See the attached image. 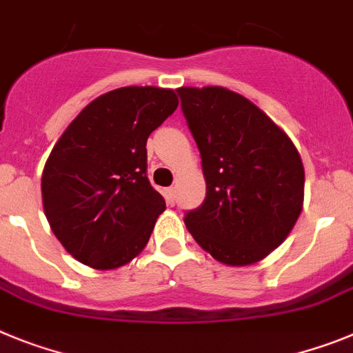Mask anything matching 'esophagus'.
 <instances>
[{"instance_id":"obj_1","label":"esophagus","mask_w":353,"mask_h":353,"mask_svg":"<svg viewBox=\"0 0 353 353\" xmlns=\"http://www.w3.org/2000/svg\"><path fill=\"white\" fill-rule=\"evenodd\" d=\"M165 197H167L168 204H170V206H174V202H176V188L165 190Z\"/></svg>"}]
</instances>
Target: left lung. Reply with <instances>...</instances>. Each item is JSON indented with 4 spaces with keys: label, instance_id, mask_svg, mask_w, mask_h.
<instances>
[{
    "label": "left lung",
    "instance_id": "1",
    "mask_svg": "<svg viewBox=\"0 0 353 353\" xmlns=\"http://www.w3.org/2000/svg\"><path fill=\"white\" fill-rule=\"evenodd\" d=\"M197 142L206 199L185 214L190 234L216 261H261L288 238L304 204L296 147L263 110L223 87H181Z\"/></svg>",
    "mask_w": 353,
    "mask_h": 353
}]
</instances>
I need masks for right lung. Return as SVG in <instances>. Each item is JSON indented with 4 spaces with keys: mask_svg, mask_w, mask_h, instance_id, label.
Masks as SVG:
<instances>
[{
    "mask_svg": "<svg viewBox=\"0 0 353 353\" xmlns=\"http://www.w3.org/2000/svg\"><path fill=\"white\" fill-rule=\"evenodd\" d=\"M177 104L170 88L106 92L54 143L42 204L51 231L79 263L119 268L147 245L165 201L147 179L145 143Z\"/></svg>",
    "mask_w": 353,
    "mask_h": 353,
    "instance_id": "obj_1",
    "label": "right lung"
}]
</instances>
